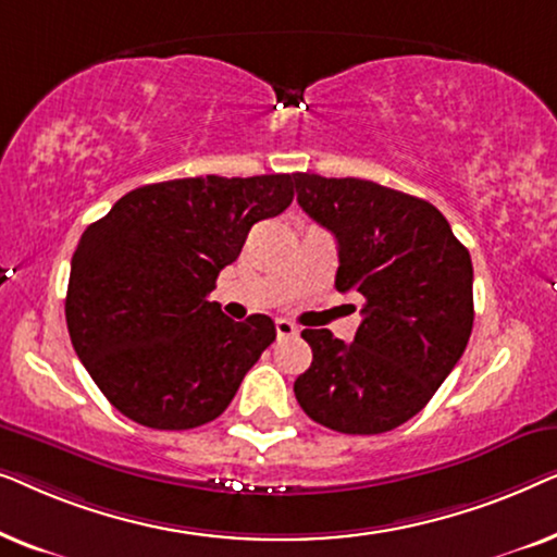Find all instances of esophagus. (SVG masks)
<instances>
[{
	"instance_id": "34e87169",
	"label": "esophagus",
	"mask_w": 557,
	"mask_h": 557,
	"mask_svg": "<svg viewBox=\"0 0 557 557\" xmlns=\"http://www.w3.org/2000/svg\"><path fill=\"white\" fill-rule=\"evenodd\" d=\"M276 334H278V339L296 337V334H299V326H296L294 322H288V319H276Z\"/></svg>"
}]
</instances>
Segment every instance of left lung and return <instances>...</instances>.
Instances as JSON below:
<instances>
[{
    "label": "left lung",
    "mask_w": 557,
    "mask_h": 557,
    "mask_svg": "<svg viewBox=\"0 0 557 557\" xmlns=\"http://www.w3.org/2000/svg\"><path fill=\"white\" fill-rule=\"evenodd\" d=\"M296 200L337 238V292L362 294L355 342L304 330L311 364L294 393L311 421L352 436L398 429L456 368L474 324V269L421 197L357 177L296 172Z\"/></svg>",
    "instance_id": "1"
}]
</instances>
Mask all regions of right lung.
<instances>
[{
    "mask_svg": "<svg viewBox=\"0 0 557 557\" xmlns=\"http://www.w3.org/2000/svg\"><path fill=\"white\" fill-rule=\"evenodd\" d=\"M292 200V174H208L136 187L86 227L65 319L113 408L147 429L187 431L231 406L276 326L265 314L233 322L208 296L250 227Z\"/></svg>",
    "mask_w": 557,
    "mask_h": 557,
    "instance_id": "right-lung-1",
    "label": "right lung"
}]
</instances>
